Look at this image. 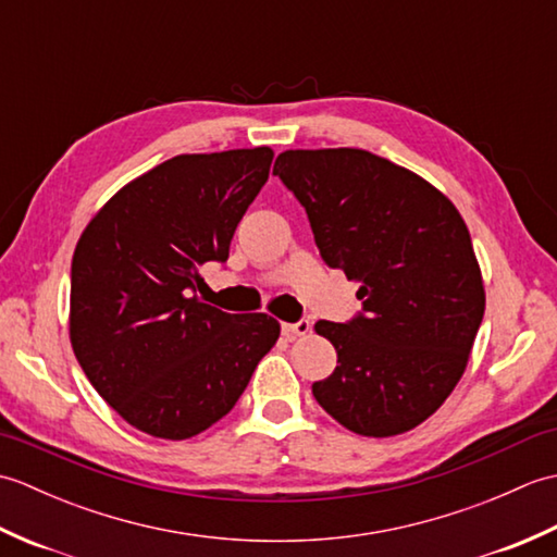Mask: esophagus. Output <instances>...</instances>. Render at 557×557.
I'll return each mask as SVG.
<instances>
[{
  "instance_id": "obj_1",
  "label": "esophagus",
  "mask_w": 557,
  "mask_h": 557,
  "mask_svg": "<svg viewBox=\"0 0 557 557\" xmlns=\"http://www.w3.org/2000/svg\"><path fill=\"white\" fill-rule=\"evenodd\" d=\"M282 333L287 337H306L311 333V321H299V323H285L282 325Z\"/></svg>"
}]
</instances>
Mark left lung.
Listing matches in <instances>:
<instances>
[{
    "label": "left lung",
    "instance_id": "8db88e82",
    "mask_svg": "<svg viewBox=\"0 0 557 557\" xmlns=\"http://www.w3.org/2000/svg\"><path fill=\"white\" fill-rule=\"evenodd\" d=\"M272 174L306 208L325 263L361 285V315L315 323L337 369L313 397L359 435L417 429L459 383L486 311L459 210L423 176L359 148L285 150Z\"/></svg>",
    "mask_w": 557,
    "mask_h": 557
}]
</instances>
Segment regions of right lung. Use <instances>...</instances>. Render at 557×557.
<instances>
[{
  "instance_id": "1",
  "label": "right lung",
  "mask_w": 557,
  "mask_h": 557,
  "mask_svg": "<svg viewBox=\"0 0 557 557\" xmlns=\"http://www.w3.org/2000/svg\"><path fill=\"white\" fill-rule=\"evenodd\" d=\"M272 158L268 146L176 156L122 186L76 244L71 347L98 395L152 437L218 423L280 337L272 315L194 294L200 265L227 260Z\"/></svg>"
}]
</instances>
